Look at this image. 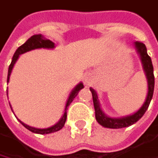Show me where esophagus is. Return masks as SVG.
Masks as SVG:
<instances>
[{
	"label": "esophagus",
	"instance_id": "obj_1",
	"mask_svg": "<svg viewBox=\"0 0 158 158\" xmlns=\"http://www.w3.org/2000/svg\"><path fill=\"white\" fill-rule=\"evenodd\" d=\"M83 81H84V84L86 86H89L91 84V82H92V77H91V75H89V74L85 75L84 77H83Z\"/></svg>",
	"mask_w": 158,
	"mask_h": 158
}]
</instances>
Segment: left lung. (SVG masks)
<instances>
[{"instance_id":"1","label":"left lung","mask_w":158,"mask_h":158,"mask_svg":"<svg viewBox=\"0 0 158 158\" xmlns=\"http://www.w3.org/2000/svg\"><path fill=\"white\" fill-rule=\"evenodd\" d=\"M133 46L137 52V53L140 56L142 65L143 72L145 74L146 80H147V87H148V92L146 95V99L142 106V107L133 113L132 115L130 116H125V117H120V118H111L103 111L101 108V105L98 99V94L96 91L93 88H90V91L92 92L93 94V100H94V110H95V118L97 122L102 125L105 128H109V129H121V128H126L129 126H131L132 124L136 123L146 112L150 102L153 97L154 94V87H155V77H154V67L152 64V60L150 56L147 53V49L145 45L143 42L140 41H135L133 43Z\"/></svg>"}]
</instances>
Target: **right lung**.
Listing matches in <instances>:
<instances>
[{
  "instance_id": "1",
  "label": "right lung",
  "mask_w": 158,
  "mask_h": 158,
  "mask_svg": "<svg viewBox=\"0 0 158 158\" xmlns=\"http://www.w3.org/2000/svg\"><path fill=\"white\" fill-rule=\"evenodd\" d=\"M55 47L54 45V42H52V40L44 38V36H42L41 34H36V35H33L31 36L23 45H21L20 47L17 48V50L15 51L13 58H12V62L9 65V68H8V76H7V83L9 82V80H10V75H11V72L13 70V67L15 64V62L17 61L18 57L20 54L22 53H25L27 52H29L31 50H35V49H40V48H44V49H53ZM84 88V85L82 82H80L78 83L72 91L71 93L69 94V96L67 98V101L65 103V107H64V114L63 116L61 117V118L59 119V121L54 124L53 126L52 127H49V128H46V129H37V128H33V127H30L25 123H23L21 120L20 123L26 128L27 129L28 131L34 132V133H38V134H49V133H52V132H55V131H60L64 123H65V120H66V113H67V107L69 106V105L72 103V101L74 100V98L77 95L78 92H80L81 89ZM7 96H8V91H7ZM10 105V103H9ZM11 106V105H10ZM11 109H12V106H11ZM13 111V110H12Z\"/></svg>"
}]
</instances>
